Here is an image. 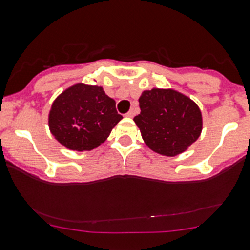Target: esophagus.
<instances>
[{
    "mask_svg": "<svg viewBox=\"0 0 250 250\" xmlns=\"http://www.w3.org/2000/svg\"><path fill=\"white\" fill-rule=\"evenodd\" d=\"M134 115H135V111L132 108V110H130L129 112H128L125 116H127V117H129V118H132V117H134Z\"/></svg>",
    "mask_w": 250,
    "mask_h": 250,
    "instance_id": "1",
    "label": "esophagus"
}]
</instances>
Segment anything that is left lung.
Returning a JSON list of instances; mask_svg holds the SVG:
<instances>
[{"label": "left lung", "instance_id": "8db88e82", "mask_svg": "<svg viewBox=\"0 0 250 250\" xmlns=\"http://www.w3.org/2000/svg\"><path fill=\"white\" fill-rule=\"evenodd\" d=\"M140 113L133 118L146 146L164 156L189 149L203 130V115L189 96L174 89L152 88L139 98Z\"/></svg>", "mask_w": 250, "mask_h": 250}]
</instances>
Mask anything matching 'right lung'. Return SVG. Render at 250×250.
Returning a JSON list of instances; mask_svg holds the SVG:
<instances>
[{
  "label": "right lung",
  "instance_id": "right-lung-1",
  "mask_svg": "<svg viewBox=\"0 0 250 250\" xmlns=\"http://www.w3.org/2000/svg\"><path fill=\"white\" fill-rule=\"evenodd\" d=\"M116 101L103 86L77 83L53 100L48 128L55 139L72 151H91L108 138L122 120Z\"/></svg>",
  "mask_w": 250,
  "mask_h": 250
}]
</instances>
